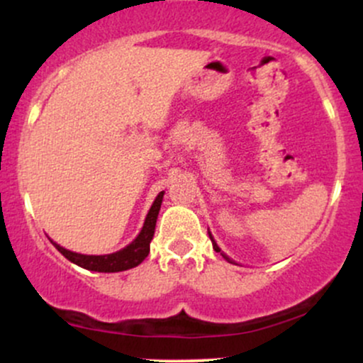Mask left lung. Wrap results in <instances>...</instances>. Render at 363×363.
<instances>
[{"label": "left lung", "instance_id": "1", "mask_svg": "<svg viewBox=\"0 0 363 363\" xmlns=\"http://www.w3.org/2000/svg\"><path fill=\"white\" fill-rule=\"evenodd\" d=\"M210 239H211V242H213V249H215V251L216 252H222V251H220V247H218V245H216V242H215V240H213V237H211V234H210ZM222 256L225 257V259H227V261H230V262H234V261H232L230 259V257H227V256H225V254L222 252Z\"/></svg>", "mask_w": 363, "mask_h": 363}]
</instances>
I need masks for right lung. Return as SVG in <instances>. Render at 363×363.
Returning <instances> with one entry per match:
<instances>
[{
	"label": "right lung",
	"instance_id": "add662e5",
	"mask_svg": "<svg viewBox=\"0 0 363 363\" xmlns=\"http://www.w3.org/2000/svg\"><path fill=\"white\" fill-rule=\"evenodd\" d=\"M162 198H164V191L157 196L155 201H153L152 208H150L147 218H145L143 228L133 240L131 244L126 245L124 249H121L118 252L106 254V256H89V254H78L73 251H68V249L61 247L56 242L54 247L60 251L66 259H69L74 264L82 266V268L90 269V272H99V273H118V272H126V269L135 268L140 262H143L145 257L148 256L150 252V242H152L153 234H155V225H157V216L158 211H160Z\"/></svg>",
	"mask_w": 363,
	"mask_h": 363
}]
</instances>
